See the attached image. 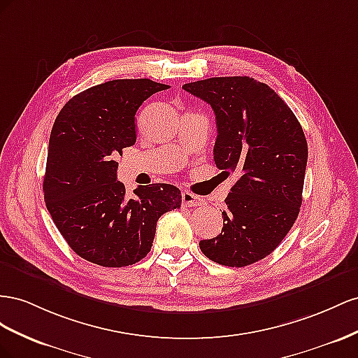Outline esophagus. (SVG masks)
I'll return each instance as SVG.
<instances>
[{"label":"esophagus","instance_id":"esophagus-1","mask_svg":"<svg viewBox=\"0 0 358 358\" xmlns=\"http://www.w3.org/2000/svg\"><path fill=\"white\" fill-rule=\"evenodd\" d=\"M181 203L185 207H196L202 203V198L193 195V193L189 190H185L181 195Z\"/></svg>","mask_w":358,"mask_h":358}]
</instances>
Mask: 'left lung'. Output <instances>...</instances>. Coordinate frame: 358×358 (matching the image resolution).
Wrapping results in <instances>:
<instances>
[{
    "label": "left lung",
    "mask_w": 358,
    "mask_h": 358,
    "mask_svg": "<svg viewBox=\"0 0 358 358\" xmlns=\"http://www.w3.org/2000/svg\"><path fill=\"white\" fill-rule=\"evenodd\" d=\"M182 88L214 110L216 166L240 176L224 199L222 232L199 248L220 265L246 267L268 257L297 220L308 163L304 131L279 94L253 78H210Z\"/></svg>",
    "instance_id": "obj_1"
}]
</instances>
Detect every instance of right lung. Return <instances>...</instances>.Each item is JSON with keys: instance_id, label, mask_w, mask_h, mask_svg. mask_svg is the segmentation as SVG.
Wrapping results in <instances>:
<instances>
[{"instance_id": "add662e5", "label": "right lung", "mask_w": 358, "mask_h": 358, "mask_svg": "<svg viewBox=\"0 0 358 358\" xmlns=\"http://www.w3.org/2000/svg\"><path fill=\"white\" fill-rule=\"evenodd\" d=\"M168 85L114 79L71 97L49 138L46 208L69 246L101 267H126L147 257L162 214L180 208L172 185L139 186L135 196L117 180V157L135 145V114Z\"/></svg>"}]
</instances>
